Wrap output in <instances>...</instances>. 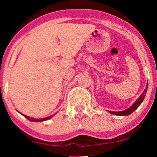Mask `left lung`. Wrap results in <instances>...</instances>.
<instances>
[{"instance_id": "left-lung-1", "label": "left lung", "mask_w": 157, "mask_h": 157, "mask_svg": "<svg viewBox=\"0 0 157 157\" xmlns=\"http://www.w3.org/2000/svg\"><path fill=\"white\" fill-rule=\"evenodd\" d=\"M147 88H148V83H147V86H146V89H144V91H143V93L141 94L140 96L138 98V99H137L136 101H135L134 104H133L132 106H131L129 108H128L127 109H126V110H124V111H109V112L111 113V114H114V115H117V116H128L131 114V113L134 112V111L136 110V109L138 108V107L140 106L141 103L144 99L145 98V96H146V94H147Z\"/></svg>"}]
</instances>
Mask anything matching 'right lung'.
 <instances>
[{
	"label": "right lung",
	"mask_w": 157,
	"mask_h": 157,
	"mask_svg": "<svg viewBox=\"0 0 157 157\" xmlns=\"http://www.w3.org/2000/svg\"><path fill=\"white\" fill-rule=\"evenodd\" d=\"M20 113V112H19ZM21 114H22L23 117H25L27 119H29V121H33V122H40V121H46V120H48V119H50L51 118H52L53 116L54 115H51V116H50V117H46V118H43V119H34V118H31V117H28V116H25V115H24V114H23V113H20Z\"/></svg>",
	"instance_id": "add662e5"
}]
</instances>
